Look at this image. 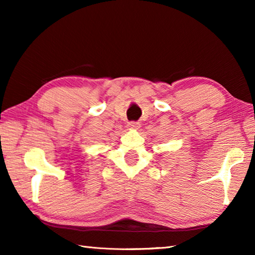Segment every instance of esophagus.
Segmentation results:
<instances>
[{
    "instance_id": "1",
    "label": "esophagus",
    "mask_w": 255,
    "mask_h": 255,
    "mask_svg": "<svg viewBox=\"0 0 255 255\" xmlns=\"http://www.w3.org/2000/svg\"><path fill=\"white\" fill-rule=\"evenodd\" d=\"M139 126H140V124L137 123V122L128 123V128L129 129H138V128H139Z\"/></svg>"
}]
</instances>
